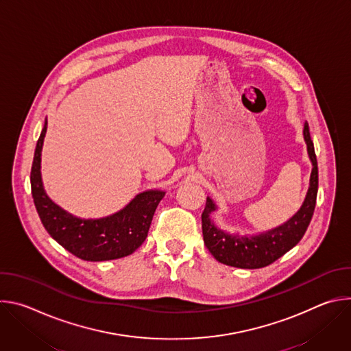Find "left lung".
<instances>
[{
    "mask_svg": "<svg viewBox=\"0 0 351 351\" xmlns=\"http://www.w3.org/2000/svg\"><path fill=\"white\" fill-rule=\"evenodd\" d=\"M303 134L313 164L310 186L302 207L282 225L258 234L226 232L218 228L211 219V214L218 207L211 197H207L206 208L202 215L203 236L206 247L217 261L236 268L257 269L272 264L302 240L311 222L318 193V162L307 122L304 123Z\"/></svg>",
    "mask_w": 351,
    "mask_h": 351,
    "instance_id": "8db88e82",
    "label": "left lung"
}]
</instances>
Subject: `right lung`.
Masks as SVG:
<instances>
[{
    "instance_id": "obj_1",
    "label": "right lung",
    "mask_w": 351,
    "mask_h": 351,
    "mask_svg": "<svg viewBox=\"0 0 351 351\" xmlns=\"http://www.w3.org/2000/svg\"><path fill=\"white\" fill-rule=\"evenodd\" d=\"M47 119L37 140L30 172L32 195L43 226L69 253L84 261H108L126 257L143 244L164 190L138 193L122 210L103 218H79L49 198L41 180V149Z\"/></svg>"
}]
</instances>
